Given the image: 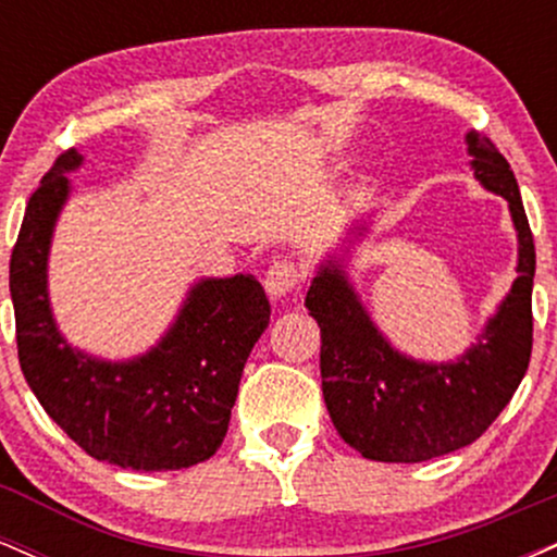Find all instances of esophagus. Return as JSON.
<instances>
[{
  "label": "esophagus",
  "mask_w": 557,
  "mask_h": 557,
  "mask_svg": "<svg viewBox=\"0 0 557 557\" xmlns=\"http://www.w3.org/2000/svg\"><path fill=\"white\" fill-rule=\"evenodd\" d=\"M300 277H304V274H300V270L293 261H274L270 270H267L264 287L272 300H280L300 283Z\"/></svg>",
  "instance_id": "obj_1"
}]
</instances>
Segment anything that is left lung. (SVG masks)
Wrapping results in <instances>:
<instances>
[{"mask_svg": "<svg viewBox=\"0 0 557 557\" xmlns=\"http://www.w3.org/2000/svg\"><path fill=\"white\" fill-rule=\"evenodd\" d=\"M471 170L484 190L508 201L519 240L510 290L476 341L453 361L403 354L374 324L345 272L363 238L356 220L337 251L317 264L306 309L322 330V393L335 430L369 461L419 463L474 443L513 398L532 356L534 238L513 170L490 138L466 133Z\"/></svg>", "mask_w": 557, "mask_h": 557, "instance_id": "left-lung-1", "label": "left lung"}]
</instances>
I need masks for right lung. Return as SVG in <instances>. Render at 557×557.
Wrapping results in <instances>:
<instances>
[{
  "label": "right lung",
  "mask_w": 557,
  "mask_h": 557,
  "mask_svg": "<svg viewBox=\"0 0 557 557\" xmlns=\"http://www.w3.org/2000/svg\"><path fill=\"white\" fill-rule=\"evenodd\" d=\"M70 149L30 196L10 259L17 356L44 411L96 461L133 471H177L212 458L248 354L270 324V300L253 274L201 277L146 354L110 361L75 348L49 300L57 220L81 170Z\"/></svg>",
  "instance_id": "1"
}]
</instances>
